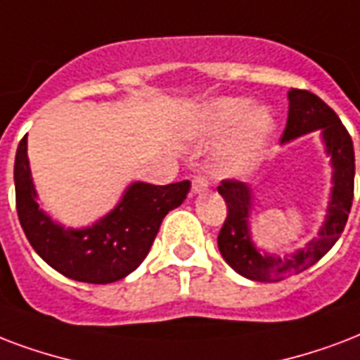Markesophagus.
Wrapping results in <instances>:
<instances>
[{"mask_svg":"<svg viewBox=\"0 0 360 360\" xmlns=\"http://www.w3.org/2000/svg\"><path fill=\"white\" fill-rule=\"evenodd\" d=\"M210 186V181L205 175H196L194 179H192V194H200V192H204L205 188Z\"/></svg>","mask_w":360,"mask_h":360,"instance_id":"obj_1","label":"esophagus"}]
</instances>
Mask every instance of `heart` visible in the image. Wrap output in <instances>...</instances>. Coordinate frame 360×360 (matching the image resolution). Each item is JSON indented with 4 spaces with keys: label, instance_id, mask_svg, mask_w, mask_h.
Listing matches in <instances>:
<instances>
[{
    "label": "heart",
    "instance_id": "1",
    "mask_svg": "<svg viewBox=\"0 0 360 360\" xmlns=\"http://www.w3.org/2000/svg\"><path fill=\"white\" fill-rule=\"evenodd\" d=\"M271 117L264 107H251L245 98H217L200 107L192 120V134L217 137L229 131V139L217 156L223 174H241L259 155L270 131Z\"/></svg>",
    "mask_w": 360,
    "mask_h": 360
}]
</instances>
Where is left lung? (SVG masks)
I'll list each match as a JSON object with an SVG mask.
<instances>
[{"label": "left lung", "mask_w": 360, "mask_h": 360, "mask_svg": "<svg viewBox=\"0 0 360 360\" xmlns=\"http://www.w3.org/2000/svg\"><path fill=\"white\" fill-rule=\"evenodd\" d=\"M321 130L326 153L333 162V194L326 210L325 223L319 238L311 240L296 253L278 255L260 253L253 245L249 234V213H251V186L234 179H224L217 186L229 207V215L219 232L217 243L223 259L240 276L253 281H279L292 274H300L323 259L344 232L351 204H353V183H355V153L349 131L345 130L338 115L334 113L319 96L309 90H289V117L281 143Z\"/></svg>", "instance_id": "obj_1"}]
</instances>
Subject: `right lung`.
Masks as SVG:
<instances>
[{
  "instance_id": "obj_1",
  "label": "right lung",
  "mask_w": 360,
  "mask_h": 360,
  "mask_svg": "<svg viewBox=\"0 0 360 360\" xmlns=\"http://www.w3.org/2000/svg\"><path fill=\"white\" fill-rule=\"evenodd\" d=\"M16 211L35 253L62 276L82 283H113L143 262L162 219L179 207L191 191L188 181L172 185L131 183L109 215L89 229H64L37 204L27 141L22 137L15 158Z\"/></svg>"
}]
</instances>
